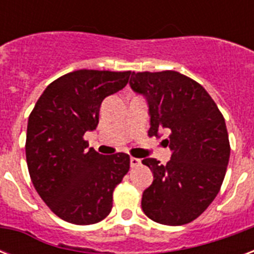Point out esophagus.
I'll list each match as a JSON object with an SVG mask.
<instances>
[{"instance_id": "34e87169", "label": "esophagus", "mask_w": 254, "mask_h": 254, "mask_svg": "<svg viewBox=\"0 0 254 254\" xmlns=\"http://www.w3.org/2000/svg\"><path fill=\"white\" fill-rule=\"evenodd\" d=\"M139 165H141V159L131 157V158H130V166L131 167H137V166H139Z\"/></svg>"}]
</instances>
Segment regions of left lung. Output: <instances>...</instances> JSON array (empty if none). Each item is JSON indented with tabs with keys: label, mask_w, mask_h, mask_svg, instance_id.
<instances>
[{
	"label": "left lung",
	"mask_w": 254,
	"mask_h": 254,
	"mask_svg": "<svg viewBox=\"0 0 254 254\" xmlns=\"http://www.w3.org/2000/svg\"><path fill=\"white\" fill-rule=\"evenodd\" d=\"M129 84L147 100L149 137L166 129L173 151L166 165L142 161L154 175L143 191V212L159 224H187L204 212L224 181L231 154L224 117L204 88L177 71L133 72Z\"/></svg>",
	"instance_id": "8db88e82"
}]
</instances>
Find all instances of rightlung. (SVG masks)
Instances as JSON below:
<instances>
[{
    "mask_svg": "<svg viewBox=\"0 0 254 254\" xmlns=\"http://www.w3.org/2000/svg\"><path fill=\"white\" fill-rule=\"evenodd\" d=\"M131 71L79 69L65 73L38 99L29 116L26 161L47 207L77 225L109 215L113 191L130 167L125 153L99 154L84 139L99 124L103 100L127 84Z\"/></svg>",
    "mask_w": 254,
    "mask_h": 254,
    "instance_id": "obj_1",
    "label": "right lung"
}]
</instances>
